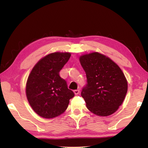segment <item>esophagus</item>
Wrapping results in <instances>:
<instances>
[{"label": "esophagus", "instance_id": "obj_1", "mask_svg": "<svg viewBox=\"0 0 148 148\" xmlns=\"http://www.w3.org/2000/svg\"><path fill=\"white\" fill-rule=\"evenodd\" d=\"M74 94L75 95H78L79 94V89H76V90H74Z\"/></svg>", "mask_w": 148, "mask_h": 148}]
</instances>
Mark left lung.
Segmentation results:
<instances>
[{"label":"left lung","instance_id":"obj_1","mask_svg":"<svg viewBox=\"0 0 148 148\" xmlns=\"http://www.w3.org/2000/svg\"><path fill=\"white\" fill-rule=\"evenodd\" d=\"M87 84L81 92L92 113L108 116L116 112L127 94V81L118 65L98 52L79 57Z\"/></svg>","mask_w":148,"mask_h":148}]
</instances>
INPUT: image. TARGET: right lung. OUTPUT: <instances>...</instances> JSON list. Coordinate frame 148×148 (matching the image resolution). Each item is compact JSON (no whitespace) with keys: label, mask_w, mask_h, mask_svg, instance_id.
<instances>
[{"label":"right lung","mask_w":148,"mask_h":148,"mask_svg":"<svg viewBox=\"0 0 148 148\" xmlns=\"http://www.w3.org/2000/svg\"><path fill=\"white\" fill-rule=\"evenodd\" d=\"M71 56L66 52L47 55L35 64L28 77L27 100L34 111L44 118H53L63 113L74 96L66 82L59 76Z\"/></svg>","instance_id":"1"}]
</instances>
